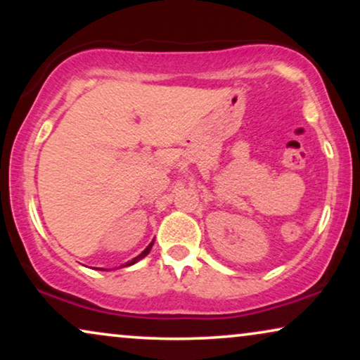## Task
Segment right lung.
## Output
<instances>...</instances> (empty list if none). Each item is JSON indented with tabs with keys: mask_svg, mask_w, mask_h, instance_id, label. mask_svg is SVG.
Wrapping results in <instances>:
<instances>
[{
	"mask_svg": "<svg viewBox=\"0 0 360 360\" xmlns=\"http://www.w3.org/2000/svg\"><path fill=\"white\" fill-rule=\"evenodd\" d=\"M152 244H154V243H150L149 245H147V249L144 250V252H142L141 255H137V257H134V259H132V260H131V262H127V264L124 265V267H127V265H132V264H136V262H137V260H139V259H142V257H146V255L150 252V249H152Z\"/></svg>",
	"mask_w": 360,
	"mask_h": 360,
	"instance_id": "obj_1",
	"label": "right lung"
}]
</instances>
